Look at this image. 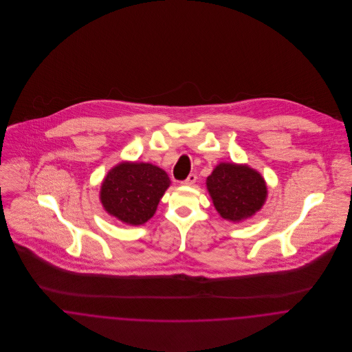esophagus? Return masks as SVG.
<instances>
[{
  "label": "esophagus",
  "mask_w": 352,
  "mask_h": 352,
  "mask_svg": "<svg viewBox=\"0 0 352 352\" xmlns=\"http://www.w3.org/2000/svg\"><path fill=\"white\" fill-rule=\"evenodd\" d=\"M195 182H197V175H194V173H191L182 184L183 186H187V187H190V186H194L195 184Z\"/></svg>",
  "instance_id": "obj_1"
}]
</instances>
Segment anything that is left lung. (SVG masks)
I'll return each instance as SVG.
<instances>
[{
  "label": "left lung",
  "mask_w": 352,
  "mask_h": 352,
  "mask_svg": "<svg viewBox=\"0 0 352 352\" xmlns=\"http://www.w3.org/2000/svg\"><path fill=\"white\" fill-rule=\"evenodd\" d=\"M206 187L217 212L233 223L252 218L268 197L264 177L248 164L219 162L207 177Z\"/></svg>",
  "instance_id": "left-lung-1"
}]
</instances>
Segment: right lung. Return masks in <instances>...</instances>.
<instances>
[{
  "mask_svg": "<svg viewBox=\"0 0 352 352\" xmlns=\"http://www.w3.org/2000/svg\"><path fill=\"white\" fill-rule=\"evenodd\" d=\"M169 186L170 179L160 166L122 161L111 168L101 182V206L108 215L126 225H144L155 214Z\"/></svg>",
  "mask_w": 352,
  "mask_h": 352,
  "instance_id": "add662e5",
  "label": "right lung"
}]
</instances>
